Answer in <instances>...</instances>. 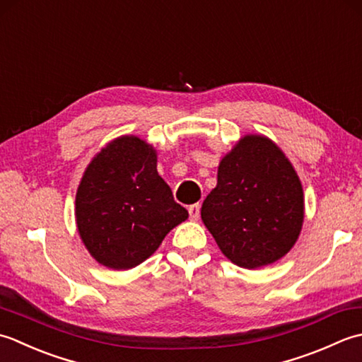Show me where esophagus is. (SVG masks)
I'll use <instances>...</instances> for the list:
<instances>
[{
    "label": "esophagus",
    "mask_w": 362,
    "mask_h": 362,
    "mask_svg": "<svg viewBox=\"0 0 362 362\" xmlns=\"http://www.w3.org/2000/svg\"><path fill=\"white\" fill-rule=\"evenodd\" d=\"M189 216L192 220H198L200 218V204H192L189 206Z\"/></svg>",
    "instance_id": "34e87169"
}]
</instances>
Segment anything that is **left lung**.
I'll return each mask as SVG.
<instances>
[{
    "mask_svg": "<svg viewBox=\"0 0 362 362\" xmlns=\"http://www.w3.org/2000/svg\"><path fill=\"white\" fill-rule=\"evenodd\" d=\"M202 220L239 267L259 269L291 252L305 220L303 186L274 140L247 134L225 154Z\"/></svg>",
    "mask_w": 362,
    "mask_h": 362,
    "instance_id": "left-lung-1",
    "label": "left lung"
}]
</instances>
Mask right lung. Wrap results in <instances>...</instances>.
<instances>
[{"label": "right lung", "instance_id": "1", "mask_svg": "<svg viewBox=\"0 0 362 362\" xmlns=\"http://www.w3.org/2000/svg\"><path fill=\"white\" fill-rule=\"evenodd\" d=\"M156 165L153 145L137 136H120L86 167L76 190V226L87 252L107 269L142 264L189 217Z\"/></svg>", "mask_w": 362, "mask_h": 362}]
</instances>
